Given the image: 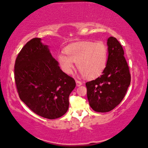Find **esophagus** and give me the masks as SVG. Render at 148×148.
Returning <instances> with one entry per match:
<instances>
[{"label":"esophagus","instance_id":"34e87169","mask_svg":"<svg viewBox=\"0 0 148 148\" xmlns=\"http://www.w3.org/2000/svg\"><path fill=\"white\" fill-rule=\"evenodd\" d=\"M75 81H76V85H77V86H81V85L83 84V83L81 82V81H80L76 80Z\"/></svg>","mask_w":148,"mask_h":148}]
</instances>
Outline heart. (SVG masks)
Segmentation results:
<instances>
[{"label": "heart", "instance_id": "b5f03b06", "mask_svg": "<svg viewBox=\"0 0 148 148\" xmlns=\"http://www.w3.org/2000/svg\"><path fill=\"white\" fill-rule=\"evenodd\" d=\"M65 54L57 56L62 71L70 75L73 72L75 63L81 73L89 79L99 77L103 72L108 61V49L103 42L81 41L67 46Z\"/></svg>", "mask_w": 148, "mask_h": 148}]
</instances>
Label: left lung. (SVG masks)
Listing matches in <instances>:
<instances>
[{
	"mask_svg": "<svg viewBox=\"0 0 148 148\" xmlns=\"http://www.w3.org/2000/svg\"><path fill=\"white\" fill-rule=\"evenodd\" d=\"M108 61L103 74L85 83L91 108L97 112L113 110L121 102L131 82L123 47L116 38L108 39Z\"/></svg>",
	"mask_w": 148,
	"mask_h": 148,
	"instance_id": "obj_1",
	"label": "left lung"
}]
</instances>
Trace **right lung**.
<instances>
[{
    "instance_id": "1",
    "label": "right lung",
    "mask_w": 148,
    "mask_h": 148,
    "mask_svg": "<svg viewBox=\"0 0 148 148\" xmlns=\"http://www.w3.org/2000/svg\"><path fill=\"white\" fill-rule=\"evenodd\" d=\"M14 81L20 99L36 114L49 119L67 112L69 95L76 85L40 38L28 41L17 55Z\"/></svg>"
}]
</instances>
